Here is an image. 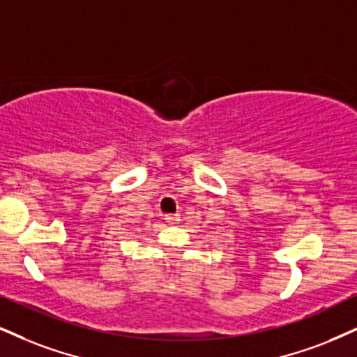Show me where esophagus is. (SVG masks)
<instances>
[{
  "mask_svg": "<svg viewBox=\"0 0 357 357\" xmlns=\"http://www.w3.org/2000/svg\"><path fill=\"white\" fill-rule=\"evenodd\" d=\"M165 220L169 223H177L180 220V215H165Z\"/></svg>",
  "mask_w": 357,
  "mask_h": 357,
  "instance_id": "1",
  "label": "esophagus"
}]
</instances>
